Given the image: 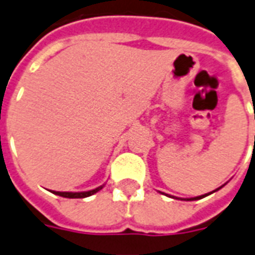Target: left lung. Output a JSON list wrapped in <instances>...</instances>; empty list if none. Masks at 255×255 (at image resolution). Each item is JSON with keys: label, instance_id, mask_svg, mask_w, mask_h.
<instances>
[{"label": "left lung", "instance_id": "left-lung-1", "mask_svg": "<svg viewBox=\"0 0 255 255\" xmlns=\"http://www.w3.org/2000/svg\"><path fill=\"white\" fill-rule=\"evenodd\" d=\"M222 187H219L218 189H221ZM218 189H215V191H218ZM215 191H212V192H215ZM211 192V193H212ZM210 193H206V195H202V196H196V198H191V199H181V200H199V199H203V198H206V196H208Z\"/></svg>", "mask_w": 255, "mask_h": 255}]
</instances>
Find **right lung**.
<instances>
[{
    "mask_svg": "<svg viewBox=\"0 0 255 255\" xmlns=\"http://www.w3.org/2000/svg\"><path fill=\"white\" fill-rule=\"evenodd\" d=\"M103 188V185L98 187V188L91 189V191H86V192H56V191H52L55 195H59V196H63V198H68V199H82V198H87V196H91L94 193H97L98 191Z\"/></svg>",
    "mask_w": 255,
    "mask_h": 255,
    "instance_id": "add662e5",
    "label": "right lung"
}]
</instances>
